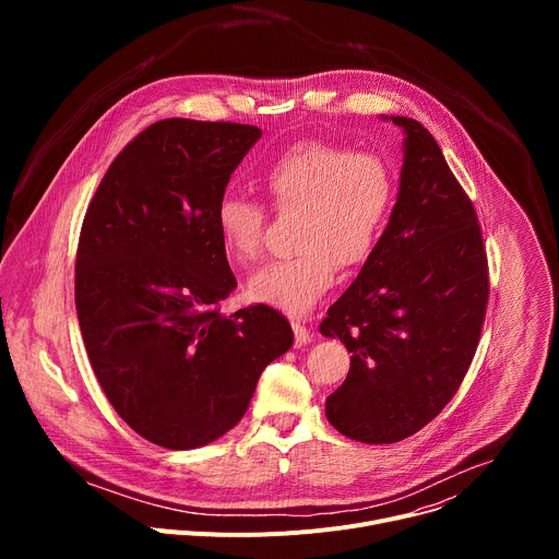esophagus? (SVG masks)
<instances>
[{
  "label": "esophagus",
  "instance_id": "esophagus-1",
  "mask_svg": "<svg viewBox=\"0 0 559 559\" xmlns=\"http://www.w3.org/2000/svg\"><path fill=\"white\" fill-rule=\"evenodd\" d=\"M292 330H294V338H296V345H305L311 341V334L307 330V325L302 321H292Z\"/></svg>",
  "mask_w": 559,
  "mask_h": 559
}]
</instances>
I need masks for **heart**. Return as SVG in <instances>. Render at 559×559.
I'll return each mask as SVG.
<instances>
[{
  "label": "heart",
  "mask_w": 559,
  "mask_h": 559,
  "mask_svg": "<svg viewBox=\"0 0 559 559\" xmlns=\"http://www.w3.org/2000/svg\"><path fill=\"white\" fill-rule=\"evenodd\" d=\"M263 188L278 214H298L296 254L259 270L248 296L300 316L330 292L338 267H358L371 257L393 203V175L376 152L305 141L274 158ZM214 225L234 263L246 267L261 257V203L227 192L216 203Z\"/></svg>",
  "instance_id": "1"
}]
</instances>
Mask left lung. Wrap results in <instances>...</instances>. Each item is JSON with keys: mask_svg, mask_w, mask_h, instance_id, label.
<instances>
[{"mask_svg": "<svg viewBox=\"0 0 559 559\" xmlns=\"http://www.w3.org/2000/svg\"><path fill=\"white\" fill-rule=\"evenodd\" d=\"M405 130L401 192L352 287L321 334L352 352L328 420L367 444L401 442L429 425L460 389L489 302V263L475 207L431 132Z\"/></svg>", "mask_w": 559, "mask_h": 559, "instance_id": "left-lung-1", "label": "left lung"}]
</instances>
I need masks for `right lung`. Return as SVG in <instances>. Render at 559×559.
Instances as JSON below:
<instances>
[{"label": "right lung", "instance_id": "right-lung-1", "mask_svg": "<svg viewBox=\"0 0 559 559\" xmlns=\"http://www.w3.org/2000/svg\"><path fill=\"white\" fill-rule=\"evenodd\" d=\"M261 130L164 119L110 164L84 216L74 305L95 376L121 420L166 449L241 420L294 334L267 305L223 316L236 287L214 210Z\"/></svg>", "mask_w": 559, "mask_h": 559}]
</instances>
